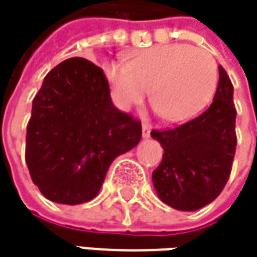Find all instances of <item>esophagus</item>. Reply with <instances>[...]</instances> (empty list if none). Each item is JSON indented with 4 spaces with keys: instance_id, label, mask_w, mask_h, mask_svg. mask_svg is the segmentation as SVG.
Returning a JSON list of instances; mask_svg holds the SVG:
<instances>
[{
    "instance_id": "34e87169",
    "label": "esophagus",
    "mask_w": 257,
    "mask_h": 257,
    "mask_svg": "<svg viewBox=\"0 0 257 257\" xmlns=\"http://www.w3.org/2000/svg\"><path fill=\"white\" fill-rule=\"evenodd\" d=\"M141 131H143V137H144V138L150 137V126H149V125L143 123V126H141Z\"/></svg>"
}]
</instances>
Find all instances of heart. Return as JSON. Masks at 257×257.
Masks as SVG:
<instances>
[{
	"label": "heart",
	"instance_id": "obj_1",
	"mask_svg": "<svg viewBox=\"0 0 257 257\" xmlns=\"http://www.w3.org/2000/svg\"><path fill=\"white\" fill-rule=\"evenodd\" d=\"M104 74L116 104L128 110L149 96L168 122L184 120L213 98L219 70L214 58L189 44H161L138 50L126 62H108Z\"/></svg>",
	"mask_w": 257,
	"mask_h": 257
}]
</instances>
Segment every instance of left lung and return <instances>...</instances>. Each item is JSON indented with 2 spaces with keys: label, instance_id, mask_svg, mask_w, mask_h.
<instances>
[{
  "label": "left lung",
  "instance_id": "left-lung-1",
  "mask_svg": "<svg viewBox=\"0 0 257 257\" xmlns=\"http://www.w3.org/2000/svg\"><path fill=\"white\" fill-rule=\"evenodd\" d=\"M233 86L219 65V84L211 105L198 117L164 131H152L164 149L152 180L158 196L180 211L213 202L229 179L236 147Z\"/></svg>",
  "mask_w": 257,
  "mask_h": 257
}]
</instances>
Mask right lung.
I'll return each instance as SVG.
<instances>
[{
    "mask_svg": "<svg viewBox=\"0 0 257 257\" xmlns=\"http://www.w3.org/2000/svg\"><path fill=\"white\" fill-rule=\"evenodd\" d=\"M141 134V122L113 105L104 71L84 58L67 59L44 77L32 101L25 150L31 179L53 202H87Z\"/></svg>",
    "mask_w": 257,
    "mask_h": 257,
    "instance_id": "obj_1",
    "label": "right lung"
}]
</instances>
